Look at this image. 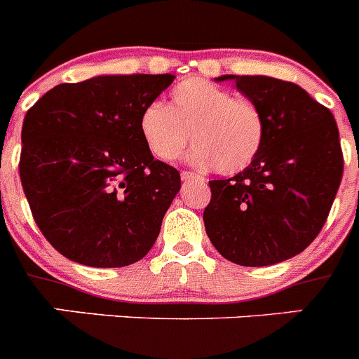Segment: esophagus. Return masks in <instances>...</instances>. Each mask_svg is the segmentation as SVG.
<instances>
[{"label": "esophagus", "instance_id": "esophagus-1", "mask_svg": "<svg viewBox=\"0 0 359 359\" xmlns=\"http://www.w3.org/2000/svg\"><path fill=\"white\" fill-rule=\"evenodd\" d=\"M196 177H198V180H201V177L196 176L194 172H190V170H183V172H182L183 182H190V180H196Z\"/></svg>", "mask_w": 359, "mask_h": 359}]
</instances>
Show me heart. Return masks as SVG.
I'll return each instance as SVG.
<instances>
[{
  "label": "heart",
  "mask_w": 359,
  "mask_h": 359,
  "mask_svg": "<svg viewBox=\"0 0 359 359\" xmlns=\"http://www.w3.org/2000/svg\"><path fill=\"white\" fill-rule=\"evenodd\" d=\"M192 131L190 161L236 174L246 169L264 142L261 109L248 98L205 79H185L170 91V102H151L140 115V135L152 156L174 161L182 156Z\"/></svg>",
  "instance_id": "obj_1"
}]
</instances>
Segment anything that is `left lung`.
Returning a JSON list of instances; mask_svg holds the SVG:
<instances>
[{
  "label": "left lung",
  "instance_id": "obj_1",
  "mask_svg": "<svg viewBox=\"0 0 359 359\" xmlns=\"http://www.w3.org/2000/svg\"><path fill=\"white\" fill-rule=\"evenodd\" d=\"M264 116L255 160L228 180H212L203 212L212 244L241 266H271L309 246L331 212L344 152L331 111L300 86L264 75H223Z\"/></svg>",
  "mask_w": 359,
  "mask_h": 359
}]
</instances>
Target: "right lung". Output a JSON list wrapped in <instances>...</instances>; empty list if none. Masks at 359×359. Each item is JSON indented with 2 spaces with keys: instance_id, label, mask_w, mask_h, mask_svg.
<instances>
[{
  "instance_id": "1",
  "label": "right lung",
  "mask_w": 359,
  "mask_h": 359,
  "mask_svg": "<svg viewBox=\"0 0 359 359\" xmlns=\"http://www.w3.org/2000/svg\"><path fill=\"white\" fill-rule=\"evenodd\" d=\"M174 75L65 82L27 111L19 177L34 221L66 259L122 268L147 255L182 177L152 156L140 115Z\"/></svg>"
}]
</instances>
